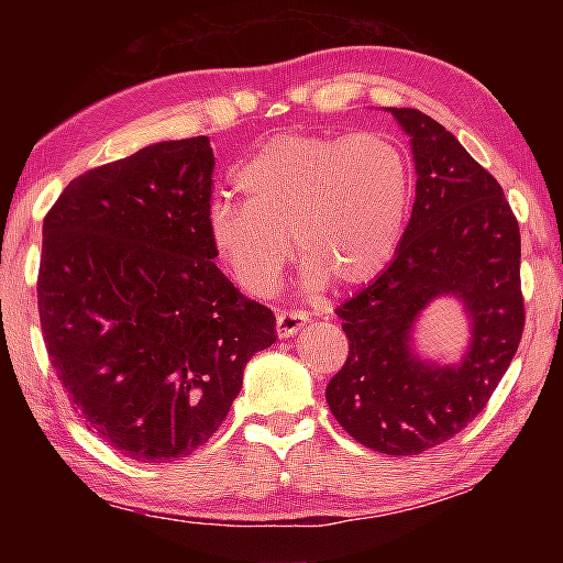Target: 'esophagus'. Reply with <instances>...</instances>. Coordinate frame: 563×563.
<instances>
[{"instance_id":"esophagus-1","label":"esophagus","mask_w":563,"mask_h":563,"mask_svg":"<svg viewBox=\"0 0 563 563\" xmlns=\"http://www.w3.org/2000/svg\"><path fill=\"white\" fill-rule=\"evenodd\" d=\"M310 318L305 316V312H278L275 316V332H278V338H292L295 332L302 330L308 325Z\"/></svg>"}]
</instances>
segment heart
I'll return each instance as SVG.
<instances>
[{"mask_svg":"<svg viewBox=\"0 0 563 563\" xmlns=\"http://www.w3.org/2000/svg\"><path fill=\"white\" fill-rule=\"evenodd\" d=\"M233 184L243 203H213L206 233L251 295L278 288L290 241L312 288L375 280L395 258L412 206L405 151L375 133H275L238 166Z\"/></svg>","mask_w":563,"mask_h":563,"instance_id":"b5f03b06","label":"heart"}]
</instances>
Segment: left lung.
Instances as JSON below:
<instances>
[{
  "label": "left lung",
  "instance_id": "left-lung-1",
  "mask_svg": "<svg viewBox=\"0 0 563 563\" xmlns=\"http://www.w3.org/2000/svg\"><path fill=\"white\" fill-rule=\"evenodd\" d=\"M409 136L415 206L393 263L338 308L350 355L325 399L342 430L383 454H419L452 440L489 402L523 330L519 223L489 170L442 123L387 109ZM437 297H456L471 345L442 366L413 350Z\"/></svg>",
  "mask_w": 563,
  "mask_h": 563
}]
</instances>
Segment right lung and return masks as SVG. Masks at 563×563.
I'll use <instances>...</instances> for the list:
<instances>
[{
	"label": "right lung",
	"mask_w": 563,
	"mask_h": 563,
	"mask_svg": "<svg viewBox=\"0 0 563 563\" xmlns=\"http://www.w3.org/2000/svg\"><path fill=\"white\" fill-rule=\"evenodd\" d=\"M211 139L161 141L74 178L44 218L40 320L81 422L136 462L223 424L275 316L213 263Z\"/></svg>",
	"instance_id": "1"
}]
</instances>
